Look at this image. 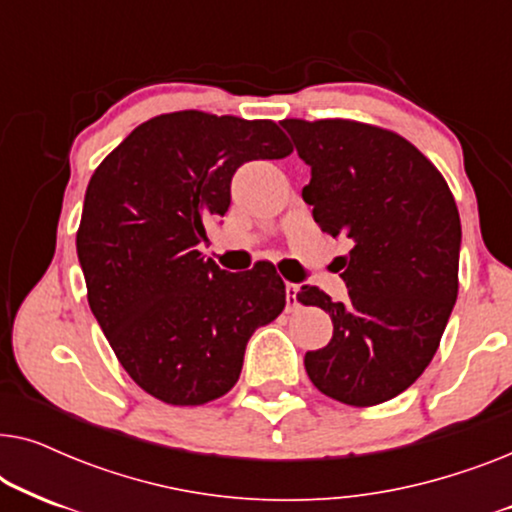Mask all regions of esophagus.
Returning <instances> with one entry per match:
<instances>
[{
	"instance_id": "obj_1",
	"label": "esophagus",
	"mask_w": 512,
	"mask_h": 512,
	"mask_svg": "<svg viewBox=\"0 0 512 512\" xmlns=\"http://www.w3.org/2000/svg\"><path fill=\"white\" fill-rule=\"evenodd\" d=\"M298 289V284L286 282V307H289V310L291 307H298Z\"/></svg>"
}]
</instances>
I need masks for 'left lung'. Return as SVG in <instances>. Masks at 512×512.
<instances>
[{
  "label": "left lung",
  "mask_w": 512,
  "mask_h": 512,
  "mask_svg": "<svg viewBox=\"0 0 512 512\" xmlns=\"http://www.w3.org/2000/svg\"><path fill=\"white\" fill-rule=\"evenodd\" d=\"M282 125L312 167L303 200L314 221L352 240L345 303L319 286L298 291L333 321L331 342L305 354V370L335 401L380 405L424 373L457 303V202L438 167L396 132L349 118Z\"/></svg>",
  "instance_id": "8db88e82"
}]
</instances>
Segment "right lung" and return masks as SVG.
Masks as SVG:
<instances>
[{"label": "right lung", "mask_w": 512, "mask_h": 512, "mask_svg": "<svg viewBox=\"0 0 512 512\" xmlns=\"http://www.w3.org/2000/svg\"><path fill=\"white\" fill-rule=\"evenodd\" d=\"M291 151L275 121L186 109L137 125L90 177L76 230L88 305L125 373L158 401L228 394L249 338L284 310L275 265L226 272L198 244L228 212L237 167Z\"/></svg>", "instance_id": "right-lung-1"}]
</instances>
